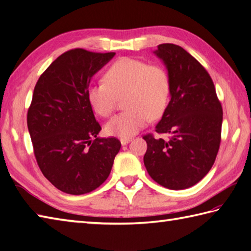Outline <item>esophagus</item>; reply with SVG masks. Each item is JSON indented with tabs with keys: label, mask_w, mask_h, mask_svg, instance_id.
Wrapping results in <instances>:
<instances>
[{
	"label": "esophagus",
	"mask_w": 251,
	"mask_h": 251,
	"mask_svg": "<svg viewBox=\"0 0 251 251\" xmlns=\"http://www.w3.org/2000/svg\"><path fill=\"white\" fill-rule=\"evenodd\" d=\"M130 142H131V139H129V137H122V139H120L121 145H126V144H129Z\"/></svg>",
	"instance_id": "esophagus-1"
}]
</instances>
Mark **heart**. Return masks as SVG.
<instances>
[{"label":"heart","instance_id":"heart-1","mask_svg":"<svg viewBox=\"0 0 251 251\" xmlns=\"http://www.w3.org/2000/svg\"><path fill=\"white\" fill-rule=\"evenodd\" d=\"M105 81L92 83L86 99L97 115L109 117L117 97L125 95V110L105 125L107 134L130 137L144 127L150 117L159 118L170 96V80L165 69L145 61L124 57L106 71Z\"/></svg>","mask_w":251,"mask_h":251}]
</instances>
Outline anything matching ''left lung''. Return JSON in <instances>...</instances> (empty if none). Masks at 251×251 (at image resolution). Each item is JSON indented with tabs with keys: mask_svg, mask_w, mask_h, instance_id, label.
Segmentation results:
<instances>
[{
	"mask_svg": "<svg viewBox=\"0 0 251 251\" xmlns=\"http://www.w3.org/2000/svg\"><path fill=\"white\" fill-rule=\"evenodd\" d=\"M154 54L166 66L170 101L156 126L159 134L144 136V165L151 177L170 190L195 185L210 171L221 142L223 111L212 79L181 47L158 45Z\"/></svg>",
	"mask_w": 251,
	"mask_h": 251,
	"instance_id": "obj_1",
	"label": "left lung"
}]
</instances>
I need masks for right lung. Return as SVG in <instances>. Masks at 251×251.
<instances>
[{"label":"right lung","mask_w":251,"mask_h":251,"mask_svg":"<svg viewBox=\"0 0 251 251\" xmlns=\"http://www.w3.org/2000/svg\"><path fill=\"white\" fill-rule=\"evenodd\" d=\"M116 53L83 49L61 54L41 75L27 116L34 156L59 191L82 195L108 177L121 143L97 136L100 126L86 99L92 76Z\"/></svg>","instance_id":"right-lung-1"}]
</instances>
